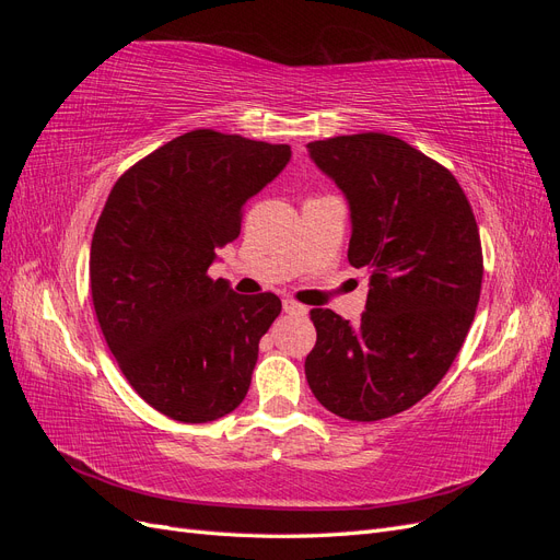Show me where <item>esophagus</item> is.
Returning <instances> with one entry per match:
<instances>
[{
	"label": "esophagus",
	"mask_w": 560,
	"mask_h": 560,
	"mask_svg": "<svg viewBox=\"0 0 560 560\" xmlns=\"http://www.w3.org/2000/svg\"><path fill=\"white\" fill-rule=\"evenodd\" d=\"M282 311L290 313V315H306V313H308L306 306H301V303H296V301H292V299H284V301H282Z\"/></svg>",
	"instance_id": "esophagus-1"
}]
</instances>
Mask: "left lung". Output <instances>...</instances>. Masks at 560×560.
I'll use <instances>...</instances> for the list:
<instances>
[{
  "label": "left lung",
  "mask_w": 560,
  "mask_h": 560,
  "mask_svg": "<svg viewBox=\"0 0 560 560\" xmlns=\"http://www.w3.org/2000/svg\"><path fill=\"white\" fill-rule=\"evenodd\" d=\"M350 208L348 261L369 270L358 325L313 308L306 378L317 401L371 422L411 409L446 376L479 306V229L444 165L385 132L308 144Z\"/></svg>",
  "instance_id": "left-lung-1"
}]
</instances>
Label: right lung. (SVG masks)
<instances>
[{"label":"right lung","instance_id":"1","mask_svg":"<svg viewBox=\"0 0 560 560\" xmlns=\"http://www.w3.org/2000/svg\"><path fill=\"white\" fill-rule=\"evenodd\" d=\"M292 159L268 144L191 130L118 177L91 243V294L105 341L149 406L179 422L238 409L276 294H235L208 268L238 238L243 206Z\"/></svg>","mask_w":560,"mask_h":560}]
</instances>
